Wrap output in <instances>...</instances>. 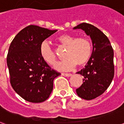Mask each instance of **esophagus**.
<instances>
[{
	"label": "esophagus",
	"instance_id": "34e87169",
	"mask_svg": "<svg viewBox=\"0 0 124 124\" xmlns=\"http://www.w3.org/2000/svg\"><path fill=\"white\" fill-rule=\"evenodd\" d=\"M62 76H66V77H70L72 76L71 74H66V73H62Z\"/></svg>",
	"mask_w": 124,
	"mask_h": 124
}]
</instances>
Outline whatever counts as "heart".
<instances>
[{
  "label": "heart",
  "instance_id": "b5f03b06",
  "mask_svg": "<svg viewBox=\"0 0 124 124\" xmlns=\"http://www.w3.org/2000/svg\"><path fill=\"white\" fill-rule=\"evenodd\" d=\"M58 41L62 46L67 47L65 54V58L67 59L56 63L54 65L55 69L60 71H69L76 65L78 66L86 65L90 59L92 46L88 38H76L74 36L64 34L60 36ZM40 54L42 59L49 64H54L56 60V56L47 41H43L40 44Z\"/></svg>",
  "mask_w": 124,
  "mask_h": 124
}]
</instances>
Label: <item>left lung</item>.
I'll use <instances>...</instances> for the list:
<instances>
[{
    "label": "left lung",
    "instance_id": "1",
    "mask_svg": "<svg viewBox=\"0 0 124 124\" xmlns=\"http://www.w3.org/2000/svg\"><path fill=\"white\" fill-rule=\"evenodd\" d=\"M73 29H82L90 36L92 43L90 59L76 74L84 76L83 84L76 89L81 98L90 100L101 95L109 87L114 75V50L106 36L88 23H81Z\"/></svg>",
    "mask_w": 124,
    "mask_h": 124
}]
</instances>
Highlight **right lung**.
I'll use <instances>...</instances> for the list:
<instances>
[{"mask_svg":"<svg viewBox=\"0 0 124 124\" xmlns=\"http://www.w3.org/2000/svg\"><path fill=\"white\" fill-rule=\"evenodd\" d=\"M56 31L28 26L18 33L10 45L7 61L10 84L26 101L40 103L47 100L53 90L54 79L60 75L40 54V44Z\"/></svg>","mask_w":124,"mask_h":124,"instance_id":"1","label":"right lung"}]
</instances>
